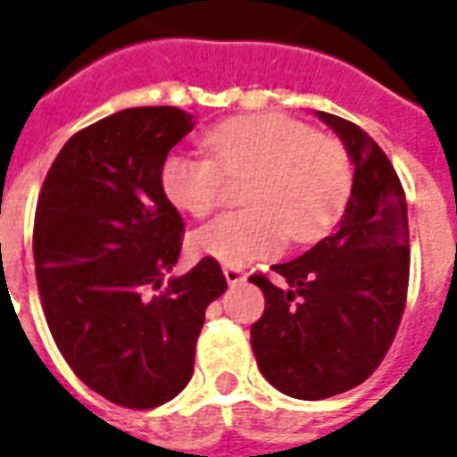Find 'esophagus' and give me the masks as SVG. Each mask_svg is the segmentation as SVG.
I'll return each instance as SVG.
<instances>
[{"instance_id": "esophagus-1", "label": "esophagus", "mask_w": 457, "mask_h": 457, "mask_svg": "<svg viewBox=\"0 0 457 457\" xmlns=\"http://www.w3.org/2000/svg\"><path fill=\"white\" fill-rule=\"evenodd\" d=\"M222 274H225V278H228L229 287H235V284H242V281L247 278V274H245V269H242V267H225V269H222Z\"/></svg>"}]
</instances>
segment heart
<instances>
[{
    "mask_svg": "<svg viewBox=\"0 0 457 457\" xmlns=\"http://www.w3.org/2000/svg\"><path fill=\"white\" fill-rule=\"evenodd\" d=\"M208 156L170 154L161 190L173 208L205 215L242 183L247 208L229 210L190 235L198 257L239 267L278 252L284 239L313 242L343 215L353 193V161L343 141L288 114H239L203 134Z\"/></svg>",
    "mask_w": 457,
    "mask_h": 457,
    "instance_id": "heart-1",
    "label": "heart"
}]
</instances>
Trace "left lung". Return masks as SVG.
I'll list each match as a JSON object with an SVG mask.
<instances>
[{
	"label": "left lung",
	"mask_w": 457,
	"mask_h": 457,
	"mask_svg": "<svg viewBox=\"0 0 457 457\" xmlns=\"http://www.w3.org/2000/svg\"><path fill=\"white\" fill-rule=\"evenodd\" d=\"M318 117L354 161L350 203L336 232L294 262L249 281L264 294L252 350L278 392L316 402L362 384L379 367L402 323L409 291V215L402 180L377 141L336 114Z\"/></svg>",
	"instance_id": "8db88e82"
}]
</instances>
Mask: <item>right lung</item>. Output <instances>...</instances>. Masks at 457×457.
<instances>
[{"label":"right lung","mask_w":457,"mask_h":457,"mask_svg":"<svg viewBox=\"0 0 457 457\" xmlns=\"http://www.w3.org/2000/svg\"><path fill=\"white\" fill-rule=\"evenodd\" d=\"M193 129L179 107H131L65 141L34 218L46 323L80 379L124 409H154L188 384L205 308L228 281L215 259L186 277L183 220L161 190L169 151Z\"/></svg>","instance_id":"1"}]
</instances>
